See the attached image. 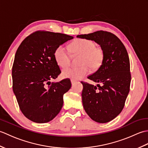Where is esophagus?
<instances>
[{
  "label": "esophagus",
  "instance_id": "1",
  "mask_svg": "<svg viewBox=\"0 0 148 148\" xmlns=\"http://www.w3.org/2000/svg\"><path fill=\"white\" fill-rule=\"evenodd\" d=\"M71 83H72V85H74V84L76 83V81H74V80H71Z\"/></svg>",
  "mask_w": 148,
  "mask_h": 148
}]
</instances>
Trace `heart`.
<instances>
[{
    "instance_id": "heart-1",
    "label": "heart",
    "mask_w": 148,
    "mask_h": 148,
    "mask_svg": "<svg viewBox=\"0 0 148 148\" xmlns=\"http://www.w3.org/2000/svg\"><path fill=\"white\" fill-rule=\"evenodd\" d=\"M72 55H81L79 65L77 68L71 67L64 69L62 76L73 80L82 79L89 74L90 67L97 70L101 66L104 58V52L100 47L96 46L93 40L86 39H76L70 46ZM55 59L57 64L62 68L67 67L71 64V56L63 45H60L55 50Z\"/></svg>"
}]
</instances>
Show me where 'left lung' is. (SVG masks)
Segmentation results:
<instances>
[{"mask_svg":"<svg viewBox=\"0 0 148 148\" xmlns=\"http://www.w3.org/2000/svg\"><path fill=\"white\" fill-rule=\"evenodd\" d=\"M77 37L94 40L104 52L101 66L88 77L97 86L81 81L82 102L86 112L93 121L104 123L121 112L130 91L129 57L123 44L111 32L99 30Z\"/></svg>","mask_w":148,"mask_h":148,"instance_id":"1","label":"left lung"}]
</instances>
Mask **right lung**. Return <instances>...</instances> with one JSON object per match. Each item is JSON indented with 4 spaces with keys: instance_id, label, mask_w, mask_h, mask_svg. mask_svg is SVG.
<instances>
[{
    "instance_id": "obj_1",
    "label": "right lung",
    "mask_w": 148,
    "mask_h": 148,
    "mask_svg": "<svg viewBox=\"0 0 148 148\" xmlns=\"http://www.w3.org/2000/svg\"><path fill=\"white\" fill-rule=\"evenodd\" d=\"M74 37L67 34L39 30L25 39L16 52L12 69V90L22 113L39 123L49 122L63 106L69 79L50 82L61 73L54 52Z\"/></svg>"
}]
</instances>
